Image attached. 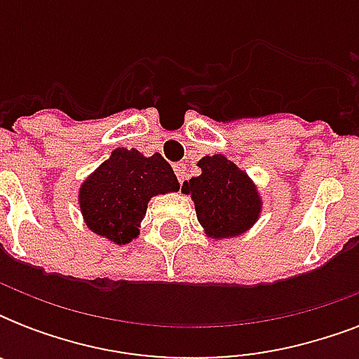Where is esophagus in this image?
I'll use <instances>...</instances> for the list:
<instances>
[{"instance_id": "34e87169", "label": "esophagus", "mask_w": 359, "mask_h": 359, "mask_svg": "<svg viewBox=\"0 0 359 359\" xmlns=\"http://www.w3.org/2000/svg\"><path fill=\"white\" fill-rule=\"evenodd\" d=\"M173 169H175V175H177V179H179V182H182V180H184V175H186V163H182V162L175 163Z\"/></svg>"}]
</instances>
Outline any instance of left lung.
Here are the masks:
<instances>
[{"label": "left lung", "instance_id": "left-lung-1", "mask_svg": "<svg viewBox=\"0 0 359 359\" xmlns=\"http://www.w3.org/2000/svg\"><path fill=\"white\" fill-rule=\"evenodd\" d=\"M197 165L201 175L184 180L182 191L191 194L207 235L229 238L250 229L261 212V199L250 177L224 154L205 156Z\"/></svg>", "mask_w": 359, "mask_h": 359}]
</instances>
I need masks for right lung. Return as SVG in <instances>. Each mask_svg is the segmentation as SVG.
<instances>
[{"label":"right lung","instance_id":"add662e5","mask_svg":"<svg viewBox=\"0 0 359 359\" xmlns=\"http://www.w3.org/2000/svg\"><path fill=\"white\" fill-rule=\"evenodd\" d=\"M179 188L173 169L158 152L145 158L135 149H115L81 184L80 208L93 233L128 244L140 233L149 199Z\"/></svg>","mask_w":359,"mask_h":359}]
</instances>
